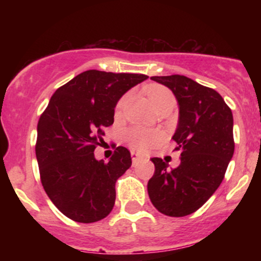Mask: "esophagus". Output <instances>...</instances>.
Instances as JSON below:
<instances>
[{
	"mask_svg": "<svg viewBox=\"0 0 261 261\" xmlns=\"http://www.w3.org/2000/svg\"><path fill=\"white\" fill-rule=\"evenodd\" d=\"M131 158H133V163L136 164L137 162H140L142 160V155L140 153H136V152H131Z\"/></svg>",
	"mask_w": 261,
	"mask_h": 261,
	"instance_id": "34e87169",
	"label": "esophagus"
}]
</instances>
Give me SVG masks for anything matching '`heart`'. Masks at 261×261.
I'll use <instances>...</instances> for the list:
<instances>
[{"mask_svg": "<svg viewBox=\"0 0 261 261\" xmlns=\"http://www.w3.org/2000/svg\"><path fill=\"white\" fill-rule=\"evenodd\" d=\"M147 94L149 100H151L152 106L154 108L161 104L162 101L166 100L167 98L173 97L172 93L168 89L164 88V87L158 86V85H152L147 88ZM126 100V97H124L119 103V107H121L122 104ZM163 137L160 131H153V130H146V128H134L128 133V141H130L131 145L135 148L139 149H145L149 147V146L154 145V143L160 142Z\"/></svg>", "mask_w": 261, "mask_h": 261, "instance_id": "b5f03b06", "label": "heart"}]
</instances>
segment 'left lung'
Listing matches in <instances>:
<instances>
[{
    "instance_id": "8db88e82",
    "label": "left lung",
    "mask_w": 261,
    "mask_h": 261,
    "mask_svg": "<svg viewBox=\"0 0 261 261\" xmlns=\"http://www.w3.org/2000/svg\"><path fill=\"white\" fill-rule=\"evenodd\" d=\"M168 87L179 106L178 126L172 139L180 149L174 169L153 157L154 174L148 180L151 202L161 214L182 217L205 203L222 182L234 152L232 110L215 89L180 74L154 76Z\"/></svg>"
}]
</instances>
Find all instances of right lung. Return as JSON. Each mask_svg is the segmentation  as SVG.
I'll return each mask as SVG.
<instances>
[{
    "mask_svg": "<svg viewBox=\"0 0 261 261\" xmlns=\"http://www.w3.org/2000/svg\"><path fill=\"white\" fill-rule=\"evenodd\" d=\"M147 79L89 70L54 93L39 119L35 154L45 193L66 217L92 223L113 210L115 182L131 167V154L119 146L104 163L94 149L113 125L119 99Z\"/></svg>",
    "mask_w": 261,
    "mask_h": 261,
    "instance_id": "1",
    "label": "right lung"
}]
</instances>
